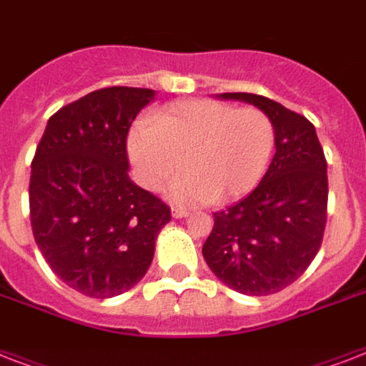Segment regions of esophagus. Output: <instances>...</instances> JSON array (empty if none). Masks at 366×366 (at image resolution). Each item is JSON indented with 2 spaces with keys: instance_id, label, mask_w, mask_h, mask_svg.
Returning <instances> with one entry per match:
<instances>
[{
  "instance_id": "34e87169",
  "label": "esophagus",
  "mask_w": 366,
  "mask_h": 366,
  "mask_svg": "<svg viewBox=\"0 0 366 366\" xmlns=\"http://www.w3.org/2000/svg\"><path fill=\"white\" fill-rule=\"evenodd\" d=\"M187 214H189V212H187V209H183V208H172V215H174L175 219L187 217Z\"/></svg>"
}]
</instances>
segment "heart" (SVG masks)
<instances>
[{
  "label": "heart",
  "mask_w": 366,
  "mask_h": 366,
  "mask_svg": "<svg viewBox=\"0 0 366 366\" xmlns=\"http://www.w3.org/2000/svg\"><path fill=\"white\" fill-rule=\"evenodd\" d=\"M274 127L254 107L212 99L177 103L149 116L127 135V157L139 181L160 191L179 174L177 202L227 204L254 191L273 157Z\"/></svg>",
  "instance_id": "obj_1"
}]
</instances>
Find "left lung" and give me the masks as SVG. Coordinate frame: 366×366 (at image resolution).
I'll use <instances>...</instances> for the list:
<instances>
[{"label":"left lung","mask_w":366,"mask_h":366,"mask_svg":"<svg viewBox=\"0 0 366 366\" xmlns=\"http://www.w3.org/2000/svg\"><path fill=\"white\" fill-rule=\"evenodd\" d=\"M254 104L274 127V157L259 185L215 212L202 246L212 273L246 296L280 292L310 267L327 225V160L315 126L277 101L254 93H219Z\"/></svg>","instance_id":"left-lung-1"}]
</instances>
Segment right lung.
Segmentation results:
<instances>
[{"instance_id":"1","label":"right lung","mask_w":366,"mask_h":366,"mask_svg":"<svg viewBox=\"0 0 366 366\" xmlns=\"http://www.w3.org/2000/svg\"><path fill=\"white\" fill-rule=\"evenodd\" d=\"M154 89L104 87L51 116L30 175V222L53 273L89 298L137 285L172 219L166 204L129 179L126 139Z\"/></svg>"}]
</instances>
